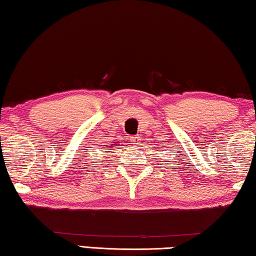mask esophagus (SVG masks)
<instances>
[{
    "label": "esophagus",
    "instance_id": "1",
    "mask_svg": "<svg viewBox=\"0 0 256 256\" xmlns=\"http://www.w3.org/2000/svg\"><path fill=\"white\" fill-rule=\"evenodd\" d=\"M131 141L134 146H138V144H140V138L138 136H131Z\"/></svg>",
    "mask_w": 256,
    "mask_h": 256
}]
</instances>
